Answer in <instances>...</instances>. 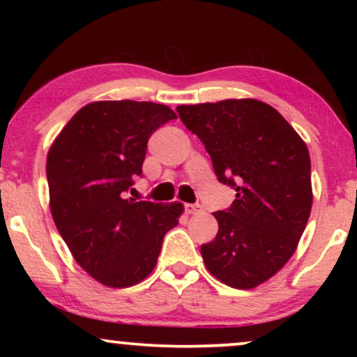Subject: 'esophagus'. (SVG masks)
<instances>
[{
  "label": "esophagus",
  "mask_w": 357,
  "mask_h": 357,
  "mask_svg": "<svg viewBox=\"0 0 357 357\" xmlns=\"http://www.w3.org/2000/svg\"><path fill=\"white\" fill-rule=\"evenodd\" d=\"M184 211L188 215H199L203 211V206H199V204H184Z\"/></svg>",
  "instance_id": "1"
}]
</instances>
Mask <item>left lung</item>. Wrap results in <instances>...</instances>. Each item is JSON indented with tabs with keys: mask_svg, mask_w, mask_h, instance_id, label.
Wrapping results in <instances>:
<instances>
[{
	"mask_svg": "<svg viewBox=\"0 0 357 357\" xmlns=\"http://www.w3.org/2000/svg\"><path fill=\"white\" fill-rule=\"evenodd\" d=\"M199 137L220 183L236 191L216 211L218 233L202 245L204 265L233 289H253L296 252L312 208L309 149L272 105L255 99L176 107Z\"/></svg>",
	"mask_w": 357,
	"mask_h": 357,
	"instance_id": "obj_1",
	"label": "left lung"
}]
</instances>
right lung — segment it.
Here are the masks:
<instances>
[{"label": "right lung", "instance_id": "obj_1", "mask_svg": "<svg viewBox=\"0 0 357 357\" xmlns=\"http://www.w3.org/2000/svg\"><path fill=\"white\" fill-rule=\"evenodd\" d=\"M176 114L167 105L100 100L82 107L47 158L50 211L73 258L100 284L122 289L153 272L181 203L126 198L142 174L147 141Z\"/></svg>", "mask_w": 357, "mask_h": 357}]
</instances>
